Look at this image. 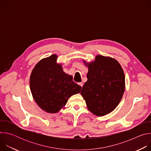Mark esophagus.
Returning <instances> with one entry per match:
<instances>
[{
    "label": "esophagus",
    "instance_id": "esophagus-1",
    "mask_svg": "<svg viewBox=\"0 0 151 151\" xmlns=\"http://www.w3.org/2000/svg\"><path fill=\"white\" fill-rule=\"evenodd\" d=\"M78 84L81 86V87H83V82H79V83H78Z\"/></svg>",
    "mask_w": 151,
    "mask_h": 151
}]
</instances>
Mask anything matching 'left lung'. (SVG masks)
Here are the masks:
<instances>
[{
  "mask_svg": "<svg viewBox=\"0 0 151 151\" xmlns=\"http://www.w3.org/2000/svg\"><path fill=\"white\" fill-rule=\"evenodd\" d=\"M87 66V81L81 94L88 110L102 116L113 111L122 97L125 90L124 71L115 59L100 55Z\"/></svg>",
  "mask_w": 151,
  "mask_h": 151,
  "instance_id": "1",
  "label": "left lung"
}]
</instances>
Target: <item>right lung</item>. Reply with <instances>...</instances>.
<instances>
[{
	"instance_id": "1",
	"label": "right lung",
	"mask_w": 151,
	"mask_h": 151,
	"mask_svg": "<svg viewBox=\"0 0 151 151\" xmlns=\"http://www.w3.org/2000/svg\"><path fill=\"white\" fill-rule=\"evenodd\" d=\"M55 54L41 60L33 69L30 87L33 97L40 108L48 113H57L69 97L79 93L81 87L73 77L64 73L57 64Z\"/></svg>"
}]
</instances>
